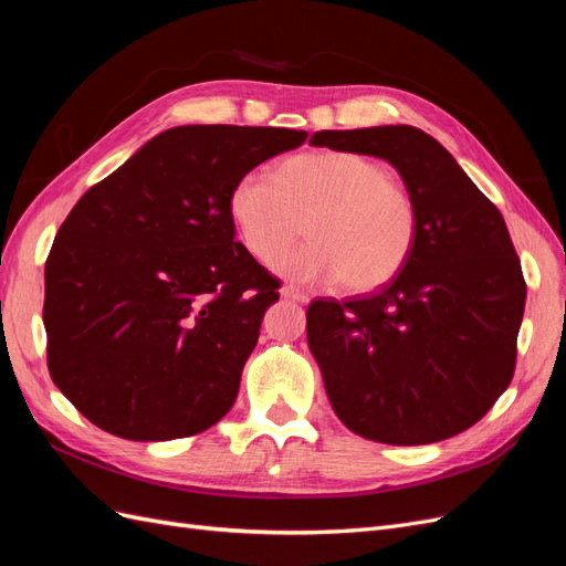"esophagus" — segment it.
Returning <instances> with one entry per match:
<instances>
[{"instance_id":"1","label":"esophagus","mask_w":566,"mask_h":566,"mask_svg":"<svg viewBox=\"0 0 566 566\" xmlns=\"http://www.w3.org/2000/svg\"><path fill=\"white\" fill-rule=\"evenodd\" d=\"M281 295L283 297H287V300H295V302H310V295L306 293H302L300 287H295V285H283V290H281Z\"/></svg>"}]
</instances>
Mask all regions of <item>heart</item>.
<instances>
[{
  "mask_svg": "<svg viewBox=\"0 0 566 566\" xmlns=\"http://www.w3.org/2000/svg\"><path fill=\"white\" fill-rule=\"evenodd\" d=\"M231 219L243 245L269 264L301 234L312 244L279 260L283 276L370 293L410 260L420 235V208L380 160L352 150L304 153L279 175L250 169L235 181Z\"/></svg>",
  "mask_w": 566,
  "mask_h": 566,
  "instance_id": "1",
  "label": "heart"
}]
</instances>
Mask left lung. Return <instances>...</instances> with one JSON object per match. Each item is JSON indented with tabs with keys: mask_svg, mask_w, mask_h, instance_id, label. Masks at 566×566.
Instances as JSON below:
<instances>
[{
	"mask_svg": "<svg viewBox=\"0 0 566 566\" xmlns=\"http://www.w3.org/2000/svg\"><path fill=\"white\" fill-rule=\"evenodd\" d=\"M312 146L391 163L420 208L418 243L397 279L306 310L333 410L354 434L394 447L465 432L517 364L526 283L503 214L418 127L323 129Z\"/></svg>",
	"mask_w": 566,
	"mask_h": 566,
	"instance_id": "8db88e82",
	"label": "left lung"
}]
</instances>
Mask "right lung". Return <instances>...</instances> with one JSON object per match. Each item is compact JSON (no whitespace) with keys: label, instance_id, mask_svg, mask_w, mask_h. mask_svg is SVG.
Wrapping results in <instances>:
<instances>
[{"label":"right lung","instance_id":"right-lung-1","mask_svg":"<svg viewBox=\"0 0 566 566\" xmlns=\"http://www.w3.org/2000/svg\"><path fill=\"white\" fill-rule=\"evenodd\" d=\"M306 136L175 127L77 200L46 256L42 318L51 380L90 422L169 441L229 413L279 300V281L235 241L231 191Z\"/></svg>","mask_w":566,"mask_h":566}]
</instances>
